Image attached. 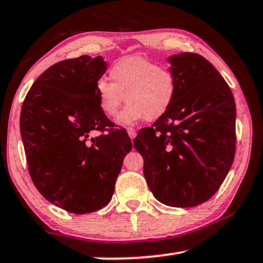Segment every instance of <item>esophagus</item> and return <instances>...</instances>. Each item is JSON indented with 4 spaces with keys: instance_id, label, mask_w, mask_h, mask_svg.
<instances>
[{
    "instance_id": "esophagus-1",
    "label": "esophagus",
    "mask_w": 263,
    "mask_h": 263,
    "mask_svg": "<svg viewBox=\"0 0 263 263\" xmlns=\"http://www.w3.org/2000/svg\"><path fill=\"white\" fill-rule=\"evenodd\" d=\"M126 130H127V135H128V137H130L131 139H133V138L136 137V128H133V127H127Z\"/></svg>"
}]
</instances>
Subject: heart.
<instances>
[{"label": "heart", "instance_id": "b5f03b06", "mask_svg": "<svg viewBox=\"0 0 263 263\" xmlns=\"http://www.w3.org/2000/svg\"><path fill=\"white\" fill-rule=\"evenodd\" d=\"M110 81L100 79L95 94L100 109L110 117L118 112L124 99L127 105L117 122L131 125L140 119L157 121L167 112L174 102L177 81L171 68L161 67L140 55L126 57L112 65Z\"/></svg>", "mask_w": 263, "mask_h": 263}]
</instances>
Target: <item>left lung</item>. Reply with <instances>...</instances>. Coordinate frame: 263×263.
<instances>
[{
	"mask_svg": "<svg viewBox=\"0 0 263 263\" xmlns=\"http://www.w3.org/2000/svg\"><path fill=\"white\" fill-rule=\"evenodd\" d=\"M177 81L174 102L133 140L144 175L166 205L191 208L217 193L235 154V102L224 78L205 58H168Z\"/></svg>",
	"mask_w": 263,
	"mask_h": 263,
	"instance_id": "left-lung-1",
	"label": "left lung"
}]
</instances>
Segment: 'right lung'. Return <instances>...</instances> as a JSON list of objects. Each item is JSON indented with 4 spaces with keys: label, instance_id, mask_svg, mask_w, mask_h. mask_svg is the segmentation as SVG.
Here are the masks:
<instances>
[{
    "label": "right lung",
    "instance_id": "add662e5",
    "mask_svg": "<svg viewBox=\"0 0 263 263\" xmlns=\"http://www.w3.org/2000/svg\"><path fill=\"white\" fill-rule=\"evenodd\" d=\"M105 70L102 57L57 62L35 80L22 105L20 127L31 180L48 202L77 215L110 202L132 148L126 130L100 109L95 86ZM92 130L100 135L91 137Z\"/></svg>",
    "mask_w": 263,
    "mask_h": 263
}]
</instances>
